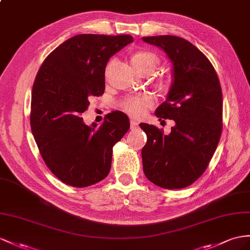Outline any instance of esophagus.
Returning a JSON list of instances; mask_svg holds the SVG:
<instances>
[{"label": "esophagus", "mask_w": 250, "mask_h": 250, "mask_svg": "<svg viewBox=\"0 0 250 250\" xmlns=\"http://www.w3.org/2000/svg\"><path fill=\"white\" fill-rule=\"evenodd\" d=\"M139 126V124L137 123L136 120H131V129L132 130H135V129H137V127Z\"/></svg>", "instance_id": "obj_1"}]
</instances>
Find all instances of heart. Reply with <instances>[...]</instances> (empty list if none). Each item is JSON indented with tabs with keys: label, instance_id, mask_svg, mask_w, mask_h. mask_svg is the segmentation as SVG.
<instances>
[{
	"label": "heart",
	"instance_id": "obj_1",
	"mask_svg": "<svg viewBox=\"0 0 250 250\" xmlns=\"http://www.w3.org/2000/svg\"><path fill=\"white\" fill-rule=\"evenodd\" d=\"M131 63L138 73H142L145 69H150L154 72L158 64L157 57L149 52H136L131 56ZM110 63L106 67V73L110 69L111 66ZM159 88L162 91H166L168 88V83L162 81L159 83ZM153 104V99L148 95H142V96H134V97L127 98L125 104V110L134 117H139L144 115L148 108Z\"/></svg>",
	"mask_w": 250,
	"mask_h": 250
}]
</instances>
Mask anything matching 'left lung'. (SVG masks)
<instances>
[{"instance_id":"1","label":"left lung","mask_w":250,"mask_h":250,"mask_svg":"<svg viewBox=\"0 0 250 250\" xmlns=\"http://www.w3.org/2000/svg\"><path fill=\"white\" fill-rule=\"evenodd\" d=\"M142 39L161 48L171 63V85L155 115L159 120L175 123L168 135L152 125H139L148 137L142 150L144 173L158 187L185 188L204 173L220 142V81L206 56L183 38L166 35Z\"/></svg>"}]
</instances>
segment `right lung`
Listing matches in <instances>:
<instances>
[{
    "label": "right lung",
    "instance_id": "add662e5",
    "mask_svg": "<svg viewBox=\"0 0 250 250\" xmlns=\"http://www.w3.org/2000/svg\"><path fill=\"white\" fill-rule=\"evenodd\" d=\"M133 42L130 35L83 34L63 42L44 60L31 93L30 126L43 161L64 184L83 188L107 176L113 146L130 129L120 111L97 127L80 117L91 96L105 88L112 56Z\"/></svg>",
    "mask_w": 250,
    "mask_h": 250
}]
</instances>
